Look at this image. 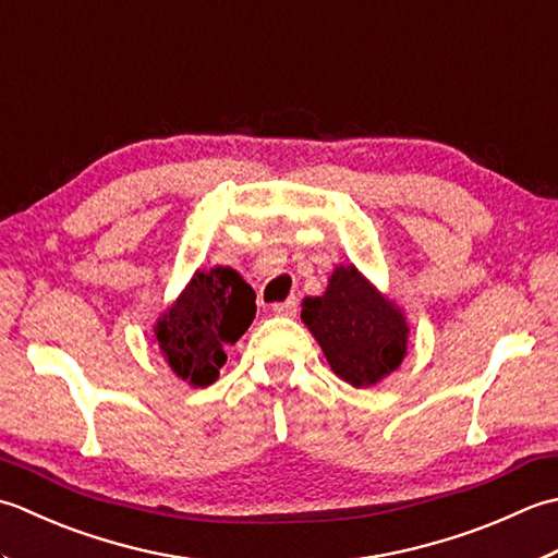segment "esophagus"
Returning a JSON list of instances; mask_svg holds the SVG:
<instances>
[{
  "mask_svg": "<svg viewBox=\"0 0 558 558\" xmlns=\"http://www.w3.org/2000/svg\"><path fill=\"white\" fill-rule=\"evenodd\" d=\"M295 311H299V301H295V299H289V301H283V303L271 305V313H277L281 317H293Z\"/></svg>",
  "mask_w": 558,
  "mask_h": 558,
  "instance_id": "obj_1",
  "label": "esophagus"
}]
</instances>
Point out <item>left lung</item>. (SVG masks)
I'll list each match as a JSON object with an SVG mask.
<instances>
[{"instance_id":"8db88e82","label":"left lung","mask_w":558,"mask_h":558,"mask_svg":"<svg viewBox=\"0 0 558 558\" xmlns=\"http://www.w3.org/2000/svg\"><path fill=\"white\" fill-rule=\"evenodd\" d=\"M301 320L329 368L354 388H373L407 356L409 325L400 305L354 265H337L323 295H305Z\"/></svg>"}]
</instances>
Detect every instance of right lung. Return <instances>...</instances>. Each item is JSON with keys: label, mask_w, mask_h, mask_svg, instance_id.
Returning a JSON list of instances; mask_svg holds the SVG:
<instances>
[{"label": "right lung", "mask_w": 558, "mask_h": 558, "mask_svg": "<svg viewBox=\"0 0 558 558\" xmlns=\"http://www.w3.org/2000/svg\"><path fill=\"white\" fill-rule=\"evenodd\" d=\"M255 291L233 267L197 269L154 325L168 368L190 388H207L255 317Z\"/></svg>", "instance_id": "right-lung-1"}]
</instances>
